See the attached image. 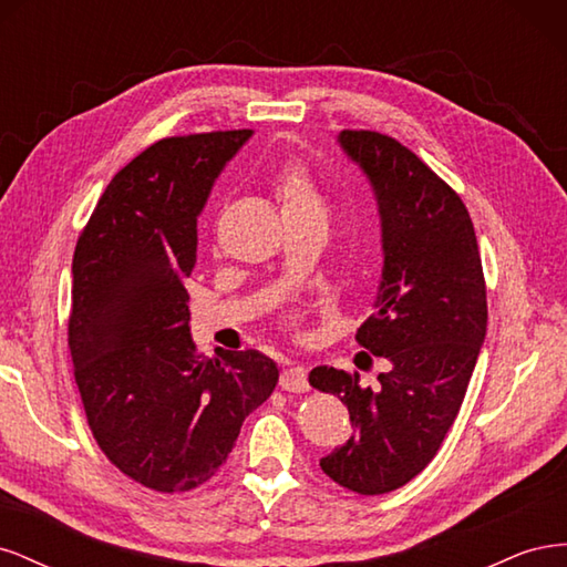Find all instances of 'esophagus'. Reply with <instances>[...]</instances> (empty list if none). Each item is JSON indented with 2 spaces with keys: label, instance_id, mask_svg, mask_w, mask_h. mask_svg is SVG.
<instances>
[{
  "label": "esophagus",
  "instance_id": "esophagus-1",
  "mask_svg": "<svg viewBox=\"0 0 567 567\" xmlns=\"http://www.w3.org/2000/svg\"><path fill=\"white\" fill-rule=\"evenodd\" d=\"M281 390L286 392H307L310 390V383H307V371L300 364H290L281 371V379H279Z\"/></svg>",
  "mask_w": 567,
  "mask_h": 567
}]
</instances>
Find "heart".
<instances>
[{
  "instance_id": "obj_1",
  "label": "heart",
  "mask_w": 567,
  "mask_h": 567,
  "mask_svg": "<svg viewBox=\"0 0 567 567\" xmlns=\"http://www.w3.org/2000/svg\"><path fill=\"white\" fill-rule=\"evenodd\" d=\"M274 194L281 203L284 217H323L326 219V198L317 179L302 163H284L274 177Z\"/></svg>"
}]
</instances>
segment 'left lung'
<instances>
[{"label":"left lung","mask_w":567,"mask_h":567,"mask_svg":"<svg viewBox=\"0 0 567 567\" xmlns=\"http://www.w3.org/2000/svg\"><path fill=\"white\" fill-rule=\"evenodd\" d=\"M340 148L379 198L383 279L357 342L388 359L379 385L317 367L310 385L348 406L354 435L319 461L357 494L406 485L452 427L487 333V290L466 205L414 151L388 134L342 130Z\"/></svg>","instance_id":"left-lung-1"}]
</instances>
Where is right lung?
Instances as JSON below:
<instances>
[{
    "label": "right lung",
    "mask_w": 567,
    "mask_h": 567,
    "mask_svg": "<svg viewBox=\"0 0 567 567\" xmlns=\"http://www.w3.org/2000/svg\"><path fill=\"white\" fill-rule=\"evenodd\" d=\"M250 134L151 144L111 179L75 246L68 348L84 414L113 466L156 492L208 483L279 381L257 350L200 357L188 329L196 221Z\"/></svg>",
    "instance_id": "right-lung-1"
}]
</instances>
